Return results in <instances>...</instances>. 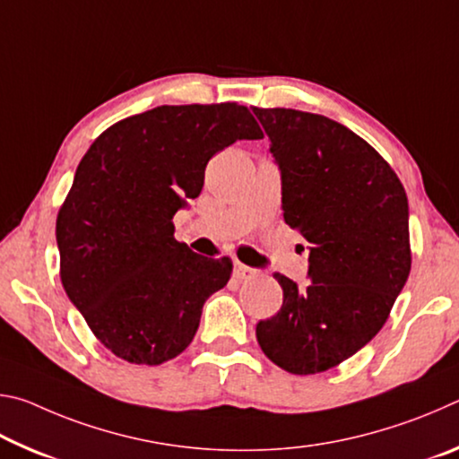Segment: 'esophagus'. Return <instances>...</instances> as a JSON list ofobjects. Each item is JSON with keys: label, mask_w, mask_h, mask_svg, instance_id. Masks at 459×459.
I'll return each mask as SVG.
<instances>
[{"label": "esophagus", "mask_w": 459, "mask_h": 459, "mask_svg": "<svg viewBox=\"0 0 459 459\" xmlns=\"http://www.w3.org/2000/svg\"><path fill=\"white\" fill-rule=\"evenodd\" d=\"M255 273H257V271L243 265V263H240V261H235V277L237 279H248V277H253Z\"/></svg>", "instance_id": "1"}]
</instances>
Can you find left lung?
Here are the masks:
<instances>
[{
  "mask_svg": "<svg viewBox=\"0 0 459 459\" xmlns=\"http://www.w3.org/2000/svg\"><path fill=\"white\" fill-rule=\"evenodd\" d=\"M283 176V219L309 243L307 287L275 273L281 309L257 324L271 362L330 370L383 328L411 271L399 176L360 135L324 115L253 107Z\"/></svg>",
  "mask_w": 459,
  "mask_h": 459,
  "instance_id": "obj_1",
  "label": "left lung"
}]
</instances>
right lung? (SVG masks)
<instances>
[{"label": "right lung", "instance_id": "right-lung-1", "mask_svg": "<svg viewBox=\"0 0 459 459\" xmlns=\"http://www.w3.org/2000/svg\"><path fill=\"white\" fill-rule=\"evenodd\" d=\"M261 137L238 103L161 105L117 121L82 155L56 216L60 279L117 359L155 367L188 348L232 261L192 253L172 219L214 153Z\"/></svg>", "mask_w": 459, "mask_h": 459}]
</instances>
